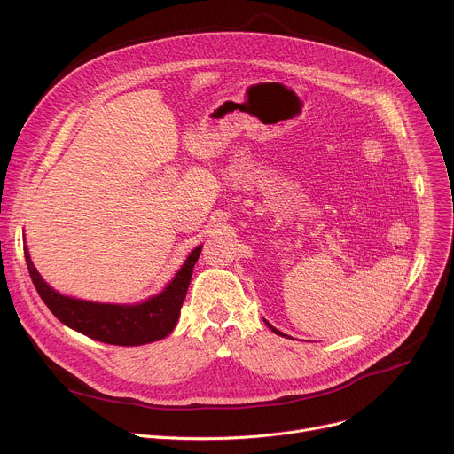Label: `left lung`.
<instances>
[{
  "mask_svg": "<svg viewBox=\"0 0 454 454\" xmlns=\"http://www.w3.org/2000/svg\"><path fill=\"white\" fill-rule=\"evenodd\" d=\"M266 325H268V327H270V329H271V331H273V333H275V334H278V336H284V334H282V333H280V331H277V329H275V327H273V325H270V323H268V321H266Z\"/></svg>",
  "mask_w": 454,
  "mask_h": 454,
  "instance_id": "1",
  "label": "left lung"
}]
</instances>
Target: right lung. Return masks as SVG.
Masks as SVG:
<instances>
[{"mask_svg":"<svg viewBox=\"0 0 454 454\" xmlns=\"http://www.w3.org/2000/svg\"><path fill=\"white\" fill-rule=\"evenodd\" d=\"M201 247L203 246L196 247L188 254L186 262L163 293L138 305L93 303L62 296L41 278L30 261L27 247L25 261L39 296L64 325L102 343L135 347L158 341L174 331L193 266H196L201 254Z\"/></svg>","mask_w":454,"mask_h":454,"instance_id":"1","label":"right lung"}]
</instances>
